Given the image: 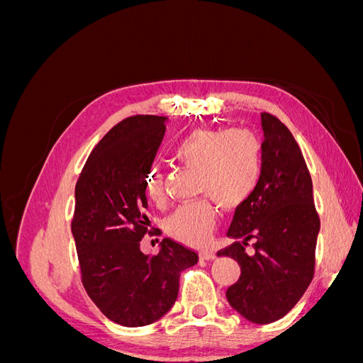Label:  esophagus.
Returning <instances> with one entry per match:
<instances>
[{
  "instance_id": "esophagus-1",
  "label": "esophagus",
  "mask_w": 363,
  "mask_h": 363,
  "mask_svg": "<svg viewBox=\"0 0 363 363\" xmlns=\"http://www.w3.org/2000/svg\"><path fill=\"white\" fill-rule=\"evenodd\" d=\"M200 257L203 260H213V259H216V252L211 251V250H206V251L200 252Z\"/></svg>"
}]
</instances>
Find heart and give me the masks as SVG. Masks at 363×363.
<instances>
[{
	"label": "heart",
	"mask_w": 363,
	"mask_h": 363,
	"mask_svg": "<svg viewBox=\"0 0 363 363\" xmlns=\"http://www.w3.org/2000/svg\"><path fill=\"white\" fill-rule=\"evenodd\" d=\"M174 157L199 172L196 192L208 195L224 208L242 204L260 180V142L244 128L195 130L174 147ZM144 186L148 199L163 200V177L157 168L148 171ZM215 225L216 211L207 200L182 204L164 224L171 238L192 247L206 245Z\"/></svg>",
	"instance_id": "1"
}]
</instances>
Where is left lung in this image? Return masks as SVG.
Listing matches in <instances>:
<instances>
[{
  "instance_id": "8db88e82",
  "label": "left lung",
  "mask_w": 363,
  "mask_h": 363,
  "mask_svg": "<svg viewBox=\"0 0 363 363\" xmlns=\"http://www.w3.org/2000/svg\"><path fill=\"white\" fill-rule=\"evenodd\" d=\"M262 172L248 199L236 207L218 256L235 259L240 277L225 292L228 304L255 324L286 315L313 279L320 216L301 150L280 119L262 113ZM255 240L253 252L245 248Z\"/></svg>"
}]
</instances>
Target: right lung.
Masks as SVG:
<instances>
[{
    "instance_id": "1",
    "label": "right lung",
    "mask_w": 363,
    "mask_h": 363,
    "mask_svg": "<svg viewBox=\"0 0 363 363\" xmlns=\"http://www.w3.org/2000/svg\"><path fill=\"white\" fill-rule=\"evenodd\" d=\"M167 121L152 115L121 121L98 142L75 186L71 230L83 286L108 320L124 327L148 325L168 313L182 271L199 262L195 251L169 238L157 256L140 251L150 225L144 182Z\"/></svg>"
}]
</instances>
